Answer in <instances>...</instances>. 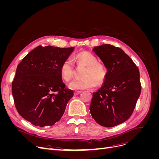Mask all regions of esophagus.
<instances>
[{
	"instance_id": "esophagus-1",
	"label": "esophagus",
	"mask_w": 159,
	"mask_h": 159,
	"mask_svg": "<svg viewBox=\"0 0 159 159\" xmlns=\"http://www.w3.org/2000/svg\"><path fill=\"white\" fill-rule=\"evenodd\" d=\"M81 93V91H74V95H79Z\"/></svg>"
}]
</instances>
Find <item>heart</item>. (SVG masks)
<instances>
[{
  "instance_id": "obj_1",
  "label": "heart",
  "mask_w": 159,
  "mask_h": 159,
  "mask_svg": "<svg viewBox=\"0 0 159 159\" xmlns=\"http://www.w3.org/2000/svg\"><path fill=\"white\" fill-rule=\"evenodd\" d=\"M74 60L77 66L85 67L81 76L82 78L71 82L70 88L72 89H89L96 85H103L107 79L108 70L105 64L98 61V57L89 52H81L74 55ZM60 73L61 79L69 82L73 79L75 74L74 62L66 59L62 62Z\"/></svg>"
}]
</instances>
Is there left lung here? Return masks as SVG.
<instances>
[{
    "instance_id": "8db88e82",
    "label": "left lung",
    "mask_w": 159,
    "mask_h": 159,
    "mask_svg": "<svg viewBox=\"0 0 159 159\" xmlns=\"http://www.w3.org/2000/svg\"><path fill=\"white\" fill-rule=\"evenodd\" d=\"M93 52L106 66L107 79L93 93L90 113L100 125L112 127L131 117L141 91L139 68L121 48L110 44L95 47Z\"/></svg>"
}]
</instances>
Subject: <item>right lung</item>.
<instances>
[{
	"label": "right lung",
	"mask_w": 159,
	"mask_h": 159,
	"mask_svg": "<svg viewBox=\"0 0 159 159\" xmlns=\"http://www.w3.org/2000/svg\"><path fill=\"white\" fill-rule=\"evenodd\" d=\"M74 48L38 46L17 66L12 83L18 113L35 126H52L60 121L73 91L66 88L60 76L62 62Z\"/></svg>",
	"instance_id": "right-lung-1"
}]
</instances>
